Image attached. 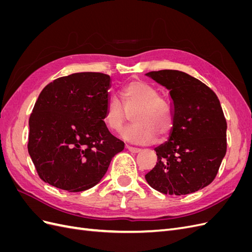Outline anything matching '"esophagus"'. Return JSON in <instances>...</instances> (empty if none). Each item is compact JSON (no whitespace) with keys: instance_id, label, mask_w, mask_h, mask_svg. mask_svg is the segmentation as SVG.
Instances as JSON below:
<instances>
[{"instance_id":"obj_1","label":"esophagus","mask_w":252,"mask_h":252,"mask_svg":"<svg viewBox=\"0 0 252 252\" xmlns=\"http://www.w3.org/2000/svg\"><path fill=\"white\" fill-rule=\"evenodd\" d=\"M126 149L128 151H130L131 154H138V152L141 151L140 148H134V147H131V146H126Z\"/></svg>"}]
</instances>
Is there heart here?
I'll return each instance as SVG.
<instances>
[{
    "mask_svg": "<svg viewBox=\"0 0 252 252\" xmlns=\"http://www.w3.org/2000/svg\"><path fill=\"white\" fill-rule=\"evenodd\" d=\"M120 98L112 96L106 104L104 122L109 130L119 132L132 116L134 124L122 133L134 144H150L168 138L174 126V117L169 102L161 96L156 87L135 80L122 89Z\"/></svg>",
    "mask_w": 252,
    "mask_h": 252,
    "instance_id": "obj_1",
    "label": "heart"
}]
</instances>
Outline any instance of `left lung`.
I'll return each mask as SVG.
<instances>
[{
	"instance_id": "obj_1",
	"label": "left lung",
	"mask_w": 252,
	"mask_h": 252,
	"mask_svg": "<svg viewBox=\"0 0 252 252\" xmlns=\"http://www.w3.org/2000/svg\"><path fill=\"white\" fill-rule=\"evenodd\" d=\"M146 75L170 90L174 126L169 140L156 148L158 162L145 179L164 194L195 192L216 179L226 155L222 106L208 86L185 72L164 69Z\"/></svg>"
}]
</instances>
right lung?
<instances>
[{"label":"right lung","mask_w":252,"mask_h":252,"mask_svg":"<svg viewBox=\"0 0 252 252\" xmlns=\"http://www.w3.org/2000/svg\"><path fill=\"white\" fill-rule=\"evenodd\" d=\"M110 77L80 72L45 86L29 118L28 152L45 183L69 192L95 186L124 149L104 122Z\"/></svg>","instance_id":"right-lung-1"}]
</instances>
